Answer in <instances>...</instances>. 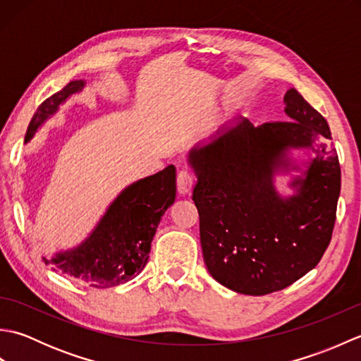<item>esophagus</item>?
I'll return each mask as SVG.
<instances>
[{"label":"esophagus","mask_w":361,"mask_h":361,"mask_svg":"<svg viewBox=\"0 0 361 361\" xmlns=\"http://www.w3.org/2000/svg\"><path fill=\"white\" fill-rule=\"evenodd\" d=\"M194 175L189 171H180L178 176H176V189L181 195H186L190 192V189L194 186Z\"/></svg>","instance_id":"obj_1"}]
</instances>
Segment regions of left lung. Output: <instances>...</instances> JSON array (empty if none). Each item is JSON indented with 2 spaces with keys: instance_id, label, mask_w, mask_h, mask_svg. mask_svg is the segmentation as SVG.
I'll return each mask as SVG.
<instances>
[{
  "instance_id": "8db88e82",
  "label": "left lung",
  "mask_w": 361,
  "mask_h": 361,
  "mask_svg": "<svg viewBox=\"0 0 361 361\" xmlns=\"http://www.w3.org/2000/svg\"><path fill=\"white\" fill-rule=\"evenodd\" d=\"M288 121L255 127L248 119L197 145L188 161L197 175L192 200L208 271L237 293L262 296L291 286L315 268L332 239L341 169L327 121L290 88ZM290 148L314 158L281 197L274 175L297 170Z\"/></svg>"
}]
</instances>
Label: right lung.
Returning <instances> with one entry per match:
<instances>
[{
    "mask_svg": "<svg viewBox=\"0 0 361 361\" xmlns=\"http://www.w3.org/2000/svg\"><path fill=\"white\" fill-rule=\"evenodd\" d=\"M85 87L73 80L46 99L30 119L25 142L32 140L46 119L56 114L71 94ZM176 195L175 166L145 176L127 186L114 198L96 228L79 247L60 251L46 264L70 278L96 288H109L133 279L149 260L150 245L157 228Z\"/></svg>",
    "mask_w": 361,
    "mask_h": 361,
    "instance_id": "add662e5",
    "label": "right lung"
}]
</instances>
